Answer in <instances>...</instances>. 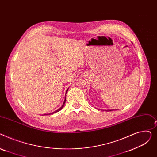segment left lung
Masks as SVG:
<instances>
[{"label": "left lung", "instance_id": "8db88e82", "mask_svg": "<svg viewBox=\"0 0 157 157\" xmlns=\"http://www.w3.org/2000/svg\"><path fill=\"white\" fill-rule=\"evenodd\" d=\"M112 109H111V110L109 109V110H108V112H109V111H112Z\"/></svg>", "mask_w": 157, "mask_h": 157}]
</instances>
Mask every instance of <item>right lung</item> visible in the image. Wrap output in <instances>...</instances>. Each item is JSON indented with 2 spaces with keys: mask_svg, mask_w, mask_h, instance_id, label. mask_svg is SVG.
Wrapping results in <instances>:
<instances>
[{
  "mask_svg": "<svg viewBox=\"0 0 157 157\" xmlns=\"http://www.w3.org/2000/svg\"><path fill=\"white\" fill-rule=\"evenodd\" d=\"M68 89L67 90V92L68 91ZM65 102H66V97H65V98H64V102H63V105L58 109H57L56 111H55L54 112H53V113H50L49 115H51V114H53V113H56V112H59V111H60V110L63 108V106H64V104H65Z\"/></svg>",
  "mask_w": 157,
  "mask_h": 157,
  "instance_id": "right-lung-1",
  "label": "right lung"
}]
</instances>
